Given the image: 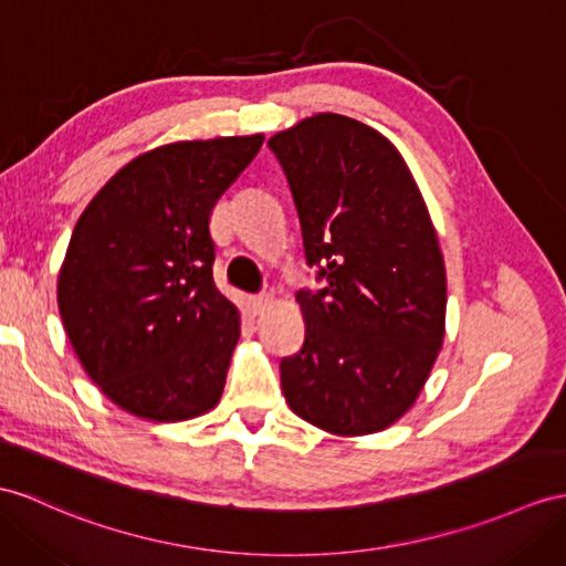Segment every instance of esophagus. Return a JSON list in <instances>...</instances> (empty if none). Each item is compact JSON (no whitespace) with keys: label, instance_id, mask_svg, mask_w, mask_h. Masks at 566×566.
<instances>
[{"label":"esophagus","instance_id":"1","mask_svg":"<svg viewBox=\"0 0 566 566\" xmlns=\"http://www.w3.org/2000/svg\"><path fill=\"white\" fill-rule=\"evenodd\" d=\"M271 305H273V295H269V293H264V295H254V297H252V310H254V314H264V312H269V310H271Z\"/></svg>","mask_w":566,"mask_h":566}]
</instances>
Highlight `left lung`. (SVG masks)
Returning <instances> with one entry per match:
<instances>
[{"mask_svg": "<svg viewBox=\"0 0 566 566\" xmlns=\"http://www.w3.org/2000/svg\"><path fill=\"white\" fill-rule=\"evenodd\" d=\"M307 264L305 343L281 360L297 418L338 437L381 432L416 403L442 350L447 271L430 211L398 148L367 124L319 113L273 134Z\"/></svg>", "mask_w": 566, "mask_h": 566, "instance_id": "obj_1", "label": "left lung"}]
</instances>
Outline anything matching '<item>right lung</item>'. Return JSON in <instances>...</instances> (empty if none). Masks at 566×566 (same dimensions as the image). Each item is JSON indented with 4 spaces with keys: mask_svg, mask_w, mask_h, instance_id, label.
I'll return each mask as SVG.
<instances>
[{
    "mask_svg": "<svg viewBox=\"0 0 566 566\" xmlns=\"http://www.w3.org/2000/svg\"><path fill=\"white\" fill-rule=\"evenodd\" d=\"M264 134L175 142L129 160L76 220L57 279L69 343L136 418L179 422L220 401L240 312L213 283L216 201Z\"/></svg>",
    "mask_w": 566,
    "mask_h": 566,
    "instance_id": "1",
    "label": "right lung"
}]
</instances>
